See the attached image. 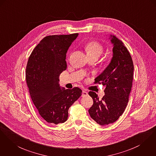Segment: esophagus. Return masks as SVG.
I'll return each instance as SVG.
<instances>
[{
    "mask_svg": "<svg viewBox=\"0 0 156 156\" xmlns=\"http://www.w3.org/2000/svg\"><path fill=\"white\" fill-rule=\"evenodd\" d=\"M87 95H88V93L86 91L83 90V93H82V96L84 97V96H87Z\"/></svg>",
    "mask_w": 156,
    "mask_h": 156,
    "instance_id": "obj_1",
    "label": "esophagus"
}]
</instances>
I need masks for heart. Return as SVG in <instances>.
<instances>
[{
  "mask_svg": "<svg viewBox=\"0 0 156 156\" xmlns=\"http://www.w3.org/2000/svg\"><path fill=\"white\" fill-rule=\"evenodd\" d=\"M85 48L88 55H98L100 56L103 51L102 45L95 41L88 42L85 46Z\"/></svg>",
  "mask_w": 156,
  "mask_h": 156,
  "instance_id": "obj_1",
  "label": "heart"
}]
</instances>
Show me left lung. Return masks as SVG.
I'll use <instances>...</instances> for the list:
<instances>
[{
	"instance_id": "8db88e82",
	"label": "left lung",
	"mask_w": 156,
	"mask_h": 156,
	"mask_svg": "<svg viewBox=\"0 0 156 156\" xmlns=\"http://www.w3.org/2000/svg\"><path fill=\"white\" fill-rule=\"evenodd\" d=\"M110 36L113 44V57L94 81V84L106 86L105 95L100 100L96 93H88L94 103L88 110L89 114L103 126L115 122L123 114L128 103L133 81V65L129 51L116 36Z\"/></svg>"
}]
</instances>
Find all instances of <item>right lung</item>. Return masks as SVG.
I'll use <instances>...</instances> for the list:
<instances>
[{"label":"right lung","instance_id":"1","mask_svg":"<svg viewBox=\"0 0 156 156\" xmlns=\"http://www.w3.org/2000/svg\"><path fill=\"white\" fill-rule=\"evenodd\" d=\"M78 33L45 37L30 55L26 81L32 101L40 115L48 123H63L68 110L82 94L78 87L65 89L59 75L67 67L66 53Z\"/></svg>","mask_w":156,"mask_h":156}]
</instances>
